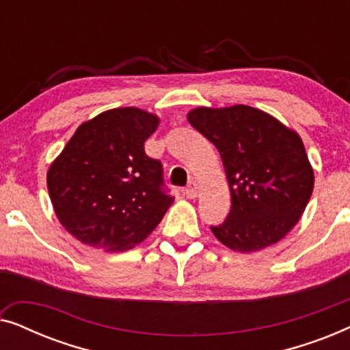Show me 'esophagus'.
Segmentation results:
<instances>
[{
	"label": "esophagus",
	"mask_w": 350,
	"mask_h": 350,
	"mask_svg": "<svg viewBox=\"0 0 350 350\" xmlns=\"http://www.w3.org/2000/svg\"><path fill=\"white\" fill-rule=\"evenodd\" d=\"M185 196L188 199H194V198H198V196H199V185L196 183L194 180H191L189 183H188V186H186Z\"/></svg>",
	"instance_id": "obj_1"
}]
</instances>
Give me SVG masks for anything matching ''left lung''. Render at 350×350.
<instances>
[{
    "mask_svg": "<svg viewBox=\"0 0 350 350\" xmlns=\"http://www.w3.org/2000/svg\"><path fill=\"white\" fill-rule=\"evenodd\" d=\"M188 121L221 156L231 212L212 232L234 252L277 243L299 221L314 189L303 140L261 109L234 105L191 109Z\"/></svg>",
    "mask_w": 350,
    "mask_h": 350,
    "instance_id": "left-lung-1",
    "label": "left lung"
}]
</instances>
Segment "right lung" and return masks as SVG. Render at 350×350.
I'll use <instances>...</instances> for the list:
<instances>
[{
  "label": "right lung",
  "mask_w": 350,
  "mask_h": 350,
  "mask_svg": "<svg viewBox=\"0 0 350 350\" xmlns=\"http://www.w3.org/2000/svg\"><path fill=\"white\" fill-rule=\"evenodd\" d=\"M159 118L114 108L83 122L47 170L54 212L79 242L107 252L131 250L150 236L174 198L161 161L145 152Z\"/></svg>",
  "instance_id": "obj_1"
}]
</instances>
